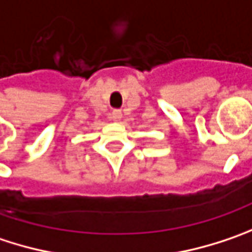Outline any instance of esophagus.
Returning <instances> with one entry per match:
<instances>
[{
    "mask_svg": "<svg viewBox=\"0 0 252 252\" xmlns=\"http://www.w3.org/2000/svg\"><path fill=\"white\" fill-rule=\"evenodd\" d=\"M112 119H113L115 122H120V119H122V112H120V110H113V112H112Z\"/></svg>",
    "mask_w": 252,
    "mask_h": 252,
    "instance_id": "34e87169",
    "label": "esophagus"
}]
</instances>
